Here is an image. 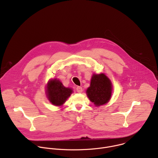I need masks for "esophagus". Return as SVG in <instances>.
Masks as SVG:
<instances>
[{
    "mask_svg": "<svg viewBox=\"0 0 158 158\" xmlns=\"http://www.w3.org/2000/svg\"><path fill=\"white\" fill-rule=\"evenodd\" d=\"M76 91H77V93H82V87H80V86H77V87H76Z\"/></svg>",
    "mask_w": 158,
    "mask_h": 158,
    "instance_id": "obj_1",
    "label": "esophagus"
}]
</instances>
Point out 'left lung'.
I'll list each match as a JSON object with an SVG mask.
<instances>
[{"label": "left lung", "instance_id": "1", "mask_svg": "<svg viewBox=\"0 0 158 158\" xmlns=\"http://www.w3.org/2000/svg\"><path fill=\"white\" fill-rule=\"evenodd\" d=\"M112 89V83L104 74H93L86 94L89 100L96 106H100L109 102Z\"/></svg>", "mask_w": 158, "mask_h": 158}]
</instances>
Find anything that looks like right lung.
I'll list each match as a JSON object with an SVG mask.
<instances>
[{"mask_svg": "<svg viewBox=\"0 0 158 158\" xmlns=\"http://www.w3.org/2000/svg\"><path fill=\"white\" fill-rule=\"evenodd\" d=\"M73 89L65 87L57 79L48 82L46 93L49 101L54 106H62L73 93Z\"/></svg>", "mask_w": 158, "mask_h": 158, "instance_id": "right-lung-1", "label": "right lung"}]
</instances>
